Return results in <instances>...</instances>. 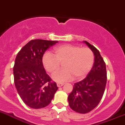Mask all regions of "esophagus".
<instances>
[{"label": "esophagus", "mask_w": 125, "mask_h": 125, "mask_svg": "<svg viewBox=\"0 0 125 125\" xmlns=\"http://www.w3.org/2000/svg\"><path fill=\"white\" fill-rule=\"evenodd\" d=\"M56 85H57L58 87H62L63 85H64V83H56Z\"/></svg>", "instance_id": "34e87169"}]
</instances>
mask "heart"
<instances>
[{
  "mask_svg": "<svg viewBox=\"0 0 125 125\" xmlns=\"http://www.w3.org/2000/svg\"><path fill=\"white\" fill-rule=\"evenodd\" d=\"M53 53L54 55L45 52L42 64L46 71L53 74L60 68L61 63H63L64 69L53 76V79L56 82H65L73 78L75 80L83 79L93 64V53L88 47L64 44L55 47Z\"/></svg>",
  "mask_w": 125,
  "mask_h": 125,
  "instance_id": "heart-1",
  "label": "heart"
}]
</instances>
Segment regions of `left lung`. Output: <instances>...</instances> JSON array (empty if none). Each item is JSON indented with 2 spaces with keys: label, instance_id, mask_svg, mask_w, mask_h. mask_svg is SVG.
<instances>
[{
  "label": "left lung",
  "instance_id": "left-lung-1",
  "mask_svg": "<svg viewBox=\"0 0 125 125\" xmlns=\"http://www.w3.org/2000/svg\"><path fill=\"white\" fill-rule=\"evenodd\" d=\"M84 43L93 52L94 62L87 77L74 83L73 91L68 96L70 107L81 114L89 113L99 104L107 81L106 64L99 51L88 42L85 41Z\"/></svg>",
  "mask_w": 125,
  "mask_h": 125
}]
</instances>
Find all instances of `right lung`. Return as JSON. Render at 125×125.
Returning <instances> with one entry per match:
<instances>
[{
    "label": "right lung",
    "mask_w": 125,
    "mask_h": 125,
    "mask_svg": "<svg viewBox=\"0 0 125 125\" xmlns=\"http://www.w3.org/2000/svg\"><path fill=\"white\" fill-rule=\"evenodd\" d=\"M58 42L32 40L21 48L15 58L13 67L15 88L24 104L32 108L47 106L58 89L42 64L46 50Z\"/></svg>",
    "instance_id": "add662e5"
}]
</instances>
